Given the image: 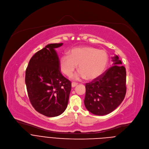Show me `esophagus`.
<instances>
[{
  "mask_svg": "<svg viewBox=\"0 0 149 149\" xmlns=\"http://www.w3.org/2000/svg\"><path fill=\"white\" fill-rule=\"evenodd\" d=\"M77 84H78L77 83L73 82H72V84H71V86H72V87H75Z\"/></svg>",
  "mask_w": 149,
  "mask_h": 149,
  "instance_id": "1",
  "label": "esophagus"
}]
</instances>
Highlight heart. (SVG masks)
Listing matches in <instances>:
<instances>
[{
	"label": "heart",
	"mask_w": 149,
	"mask_h": 149,
	"mask_svg": "<svg viewBox=\"0 0 149 149\" xmlns=\"http://www.w3.org/2000/svg\"><path fill=\"white\" fill-rule=\"evenodd\" d=\"M108 62V54L105 51L93 47H82L72 49L69 55H62L59 65L63 73L71 77L78 65L79 73L75 78L84 77L87 80H93L104 72Z\"/></svg>",
	"instance_id": "1"
}]
</instances>
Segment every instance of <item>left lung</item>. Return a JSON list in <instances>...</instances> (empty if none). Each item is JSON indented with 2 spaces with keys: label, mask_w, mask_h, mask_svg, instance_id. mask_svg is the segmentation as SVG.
<instances>
[{
  "label": "left lung",
  "mask_w": 149,
  "mask_h": 149,
  "mask_svg": "<svg viewBox=\"0 0 149 149\" xmlns=\"http://www.w3.org/2000/svg\"><path fill=\"white\" fill-rule=\"evenodd\" d=\"M113 66L86 84L84 104L91 113L104 116L113 111L126 93V71L117 55L112 57Z\"/></svg>",
  "instance_id": "1"
}]
</instances>
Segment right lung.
I'll return each mask as SVG.
<instances>
[{"label":"right lung","instance_id":"1","mask_svg":"<svg viewBox=\"0 0 149 149\" xmlns=\"http://www.w3.org/2000/svg\"><path fill=\"white\" fill-rule=\"evenodd\" d=\"M62 43L51 44L31 58L25 83L30 102L36 111L47 117L61 115L67 109L71 82L60 72L55 49Z\"/></svg>","mask_w":149,"mask_h":149}]
</instances>
